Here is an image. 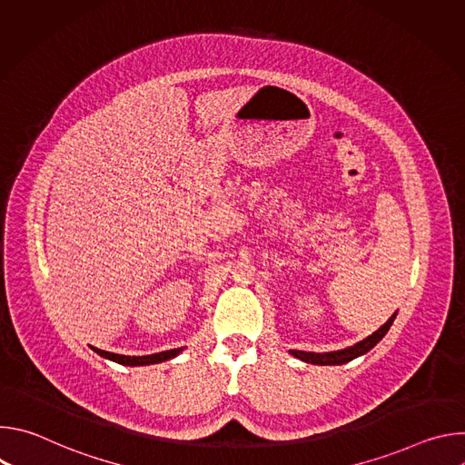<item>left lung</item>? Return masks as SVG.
I'll use <instances>...</instances> for the list:
<instances>
[{"mask_svg":"<svg viewBox=\"0 0 465 465\" xmlns=\"http://www.w3.org/2000/svg\"><path fill=\"white\" fill-rule=\"evenodd\" d=\"M393 318H395V314H391L390 318H388V322L384 323V325H381L375 333H371L368 339H364V341H361V342H357L355 346H351V348H346V350H342V351H331V353H307V351H291L294 357H298V359H302L303 362H309V364H320V366H333V364H346V362H350V361H353L355 357H359V355H364V353H368L384 335H386V331L390 329V325H391V322H393Z\"/></svg>","mask_w":465,"mask_h":465,"instance_id":"1","label":"left lung"}]
</instances>
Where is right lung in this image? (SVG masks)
<instances>
[{"label": "right lung", "instance_id": "1", "mask_svg": "<svg viewBox=\"0 0 465 465\" xmlns=\"http://www.w3.org/2000/svg\"><path fill=\"white\" fill-rule=\"evenodd\" d=\"M94 351H97L101 357H106V359H110L114 362L124 364V366H143V364H158V362H163L167 359H173V357H176L182 351V348L162 351V353H154V355H145V357H126V355H117V353L103 351V350H97V348H94Z\"/></svg>", "mask_w": 465, "mask_h": 465}]
</instances>
